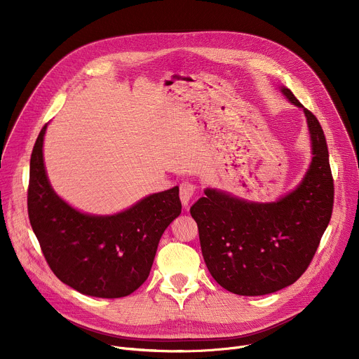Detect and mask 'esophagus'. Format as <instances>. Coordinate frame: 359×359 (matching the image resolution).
Returning a JSON list of instances; mask_svg holds the SVG:
<instances>
[{"mask_svg": "<svg viewBox=\"0 0 359 359\" xmlns=\"http://www.w3.org/2000/svg\"><path fill=\"white\" fill-rule=\"evenodd\" d=\"M196 193V184L191 182H183L180 184V200L183 206H187L189 201L191 200V197Z\"/></svg>", "mask_w": 359, "mask_h": 359, "instance_id": "34e87169", "label": "esophagus"}]
</instances>
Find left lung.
<instances>
[{
  "instance_id": "obj_1",
  "label": "left lung",
  "mask_w": 359,
  "mask_h": 359,
  "mask_svg": "<svg viewBox=\"0 0 359 359\" xmlns=\"http://www.w3.org/2000/svg\"><path fill=\"white\" fill-rule=\"evenodd\" d=\"M281 92L302 108L310 129L314 156L302 182L273 203L206 189L190 209L212 277L238 295L271 294L295 283L309 269L332 215L334 179L324 130L288 88Z\"/></svg>"
}]
</instances>
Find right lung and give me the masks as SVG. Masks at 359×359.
<instances>
[{
    "label": "right lung",
    "mask_w": 359,
    "mask_h": 359,
    "mask_svg": "<svg viewBox=\"0 0 359 359\" xmlns=\"http://www.w3.org/2000/svg\"><path fill=\"white\" fill-rule=\"evenodd\" d=\"M46 125L29 163L28 216L53 273L85 295L121 298L149 277L159 240L182 213L179 187L150 194L114 216L71 208L50 187L42 156Z\"/></svg>",
    "instance_id": "1"
}]
</instances>
